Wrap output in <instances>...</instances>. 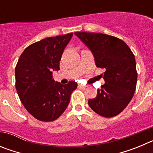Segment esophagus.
<instances>
[{
  "mask_svg": "<svg viewBox=\"0 0 153 153\" xmlns=\"http://www.w3.org/2000/svg\"><path fill=\"white\" fill-rule=\"evenodd\" d=\"M78 86H79V87H80V88H83V89L86 88V87H88V86H87V85H82V84H79L78 85Z\"/></svg>",
  "mask_w": 153,
  "mask_h": 153,
  "instance_id": "1",
  "label": "esophagus"
}]
</instances>
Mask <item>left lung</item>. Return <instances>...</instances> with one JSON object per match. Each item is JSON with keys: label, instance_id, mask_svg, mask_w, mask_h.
Here are the masks:
<instances>
[{"label": "left lung", "instance_id": "obj_1", "mask_svg": "<svg viewBox=\"0 0 153 153\" xmlns=\"http://www.w3.org/2000/svg\"><path fill=\"white\" fill-rule=\"evenodd\" d=\"M93 53L96 66L105 70V84L97 90V96L88 100L93 111L103 117L117 116L134 95L137 82L134 54L123 40L100 33L75 32Z\"/></svg>", "mask_w": 153, "mask_h": 153}]
</instances>
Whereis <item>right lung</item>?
<instances>
[{
  "instance_id": "obj_1",
  "label": "right lung",
  "mask_w": 153,
  "mask_h": 153,
  "mask_svg": "<svg viewBox=\"0 0 153 153\" xmlns=\"http://www.w3.org/2000/svg\"><path fill=\"white\" fill-rule=\"evenodd\" d=\"M73 33L47 37L28 46L15 67L16 89L24 106L34 118L51 122L67 109L70 96L77 87L55 82L53 71L60 70V61Z\"/></svg>"
}]
</instances>
